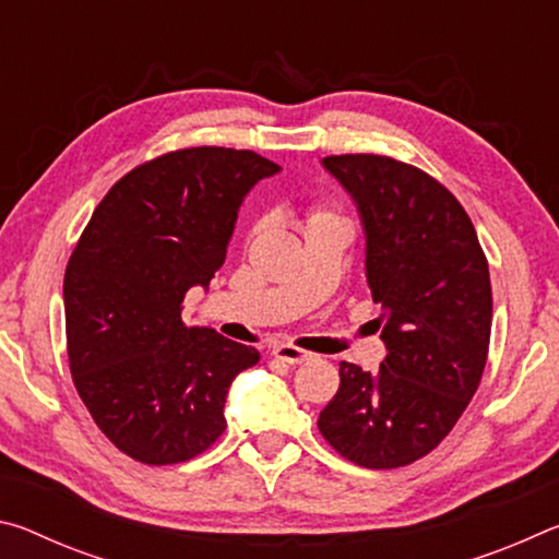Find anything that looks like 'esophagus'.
<instances>
[{"instance_id":"obj_1","label":"esophagus","mask_w":559,"mask_h":559,"mask_svg":"<svg viewBox=\"0 0 559 559\" xmlns=\"http://www.w3.org/2000/svg\"><path fill=\"white\" fill-rule=\"evenodd\" d=\"M271 355L276 359H283V362L288 365H300V362H308V359H313V355L306 353V349H300L296 345H286V343L273 347Z\"/></svg>"}]
</instances>
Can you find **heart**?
I'll use <instances>...</instances> for the list:
<instances>
[{
	"label": "heart",
	"instance_id": "1",
	"mask_svg": "<svg viewBox=\"0 0 559 559\" xmlns=\"http://www.w3.org/2000/svg\"><path fill=\"white\" fill-rule=\"evenodd\" d=\"M318 216H325V214H318Z\"/></svg>",
	"mask_w": 559,
	"mask_h": 559
}]
</instances>
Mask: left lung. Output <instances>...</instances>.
I'll use <instances>...</instances> for the list:
<instances>
[{
	"label": "left lung",
	"instance_id": "1",
	"mask_svg": "<svg viewBox=\"0 0 559 559\" xmlns=\"http://www.w3.org/2000/svg\"><path fill=\"white\" fill-rule=\"evenodd\" d=\"M320 165L357 206L386 357L377 372L340 362L318 429L357 466H406L439 447L478 390L493 316L488 263L456 197L421 169L382 155Z\"/></svg>",
	"mask_w": 559,
	"mask_h": 559
}]
</instances>
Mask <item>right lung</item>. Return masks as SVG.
<instances>
[{
  "instance_id": "add662e5",
  "label": "right lung",
  "mask_w": 559,
  "mask_h": 559,
  "mask_svg": "<svg viewBox=\"0 0 559 559\" xmlns=\"http://www.w3.org/2000/svg\"><path fill=\"white\" fill-rule=\"evenodd\" d=\"M278 173L251 150L163 155L110 187L71 253L63 308L75 390L135 461H189L226 429V394L259 349L187 328L182 300L210 288L246 194Z\"/></svg>"
}]
</instances>
